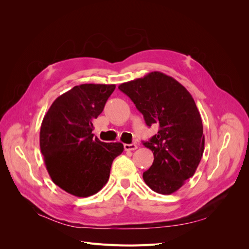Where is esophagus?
I'll use <instances>...</instances> for the list:
<instances>
[{
  "instance_id": "obj_1",
  "label": "esophagus",
  "mask_w": 249,
  "mask_h": 249,
  "mask_svg": "<svg viewBox=\"0 0 249 249\" xmlns=\"http://www.w3.org/2000/svg\"><path fill=\"white\" fill-rule=\"evenodd\" d=\"M124 150H126V152H129V150H135L137 149V144H135V143H131V144H124Z\"/></svg>"
}]
</instances>
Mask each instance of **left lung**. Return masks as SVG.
Here are the masks:
<instances>
[{
    "label": "left lung",
    "instance_id": "left-lung-1",
    "mask_svg": "<svg viewBox=\"0 0 249 249\" xmlns=\"http://www.w3.org/2000/svg\"><path fill=\"white\" fill-rule=\"evenodd\" d=\"M142 113L145 124L159 125L144 146L154 154L143 179L153 191H178L196 170L205 149L199 111L189 91L172 77L152 71L118 86Z\"/></svg>",
    "mask_w": 249,
    "mask_h": 249
}]
</instances>
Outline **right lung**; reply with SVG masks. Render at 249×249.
<instances>
[{
  "mask_svg": "<svg viewBox=\"0 0 249 249\" xmlns=\"http://www.w3.org/2000/svg\"><path fill=\"white\" fill-rule=\"evenodd\" d=\"M114 84H82L58 96L46 113L39 143L49 175L77 197H88L107 184L113 160L124 152L120 142L93 138V120L104 110Z\"/></svg>",
  "mask_w": 249,
  "mask_h": 249,
  "instance_id": "obj_1",
  "label": "right lung"
}]
</instances>
